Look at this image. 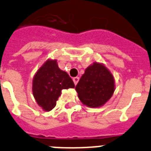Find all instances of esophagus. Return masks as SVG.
<instances>
[{"instance_id":"obj_1","label":"esophagus","mask_w":151,"mask_h":151,"mask_svg":"<svg viewBox=\"0 0 151 151\" xmlns=\"http://www.w3.org/2000/svg\"><path fill=\"white\" fill-rule=\"evenodd\" d=\"M73 82H74V84L75 85H76L77 83H78V80H79V78L78 77H75V78H73Z\"/></svg>"}]
</instances>
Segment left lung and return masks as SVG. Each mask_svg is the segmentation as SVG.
Instances as JSON below:
<instances>
[{"label": "left lung", "mask_w": 151, "mask_h": 151, "mask_svg": "<svg viewBox=\"0 0 151 151\" xmlns=\"http://www.w3.org/2000/svg\"><path fill=\"white\" fill-rule=\"evenodd\" d=\"M115 89L114 78L104 64L95 63L87 67L76 86L78 99L89 108L104 105Z\"/></svg>", "instance_id": "1"}]
</instances>
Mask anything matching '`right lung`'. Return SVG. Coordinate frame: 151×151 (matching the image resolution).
I'll return each mask as SVG.
<instances>
[{
	"instance_id": "add662e5",
	"label": "right lung",
	"mask_w": 151,
	"mask_h": 151,
	"mask_svg": "<svg viewBox=\"0 0 151 151\" xmlns=\"http://www.w3.org/2000/svg\"><path fill=\"white\" fill-rule=\"evenodd\" d=\"M73 79L59 68L56 60H46L33 78V97L45 111H50L56 105L62 90L73 88Z\"/></svg>"
}]
</instances>
